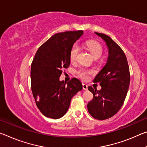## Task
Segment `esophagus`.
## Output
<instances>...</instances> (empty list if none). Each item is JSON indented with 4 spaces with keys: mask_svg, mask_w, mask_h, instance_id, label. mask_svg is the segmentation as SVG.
<instances>
[{
    "mask_svg": "<svg viewBox=\"0 0 147 147\" xmlns=\"http://www.w3.org/2000/svg\"><path fill=\"white\" fill-rule=\"evenodd\" d=\"M82 87H83V89L84 90H88V86L86 85L85 84H82Z\"/></svg>",
    "mask_w": 147,
    "mask_h": 147,
    "instance_id": "34e87169",
    "label": "esophagus"
}]
</instances>
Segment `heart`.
<instances>
[{
	"label": "heart",
	"mask_w": 147,
	"mask_h": 147,
	"mask_svg": "<svg viewBox=\"0 0 147 147\" xmlns=\"http://www.w3.org/2000/svg\"><path fill=\"white\" fill-rule=\"evenodd\" d=\"M86 45L88 51L90 52L91 55L93 56L94 58H98L101 56L102 54V47L101 45L98 43L97 41L94 40H89L86 42ZM79 52V47L77 44H74L72 47L70 51V60L73 62L76 61L77 55ZM93 73V71L92 70L86 68H80L78 71H76V74L78 77L82 80H87L89 78V76Z\"/></svg>",
	"instance_id": "heart-1"
}]
</instances>
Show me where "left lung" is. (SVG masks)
<instances>
[{
  "label": "left lung",
  "instance_id": "8db88e82",
  "mask_svg": "<svg viewBox=\"0 0 147 147\" xmlns=\"http://www.w3.org/2000/svg\"><path fill=\"white\" fill-rule=\"evenodd\" d=\"M95 34L106 42L108 58L105 66L93 80L100 84V90L88 87L89 91L93 94V98L88 103V109L94 119L104 120L115 115L123 106L130 85V75L127 59L121 47L107 35Z\"/></svg>",
  "mask_w": 147,
  "mask_h": 147
}]
</instances>
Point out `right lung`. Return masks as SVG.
<instances>
[{
  "label": "right lung",
  "mask_w": 147,
  "mask_h": 147,
  "mask_svg": "<svg viewBox=\"0 0 147 147\" xmlns=\"http://www.w3.org/2000/svg\"><path fill=\"white\" fill-rule=\"evenodd\" d=\"M84 34L82 30L54 34L39 47L31 65V89L35 102L47 117L61 118L67 111L71 98L82 89L80 81L59 80L62 69L68 68L70 51Z\"/></svg>",
  "instance_id": "1"
}]
</instances>
